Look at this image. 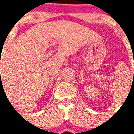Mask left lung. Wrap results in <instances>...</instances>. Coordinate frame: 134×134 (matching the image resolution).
Masks as SVG:
<instances>
[{
    "label": "left lung",
    "instance_id": "left-lung-1",
    "mask_svg": "<svg viewBox=\"0 0 134 134\" xmlns=\"http://www.w3.org/2000/svg\"><path fill=\"white\" fill-rule=\"evenodd\" d=\"M133 63H134V62H133Z\"/></svg>",
    "mask_w": 134,
    "mask_h": 134
}]
</instances>
